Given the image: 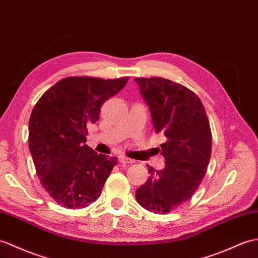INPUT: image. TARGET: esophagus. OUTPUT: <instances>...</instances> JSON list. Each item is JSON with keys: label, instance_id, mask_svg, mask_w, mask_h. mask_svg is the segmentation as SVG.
I'll use <instances>...</instances> for the list:
<instances>
[{"label": "esophagus", "instance_id": "34e87169", "mask_svg": "<svg viewBox=\"0 0 258 258\" xmlns=\"http://www.w3.org/2000/svg\"><path fill=\"white\" fill-rule=\"evenodd\" d=\"M118 160H119V163H127V164H133L134 163L133 159H131V158L126 157V156H124V155H119Z\"/></svg>", "mask_w": 258, "mask_h": 258}]
</instances>
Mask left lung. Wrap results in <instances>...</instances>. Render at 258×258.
<instances>
[{"instance_id": "obj_1", "label": "left lung", "mask_w": 258, "mask_h": 258, "mask_svg": "<svg viewBox=\"0 0 258 258\" xmlns=\"http://www.w3.org/2000/svg\"><path fill=\"white\" fill-rule=\"evenodd\" d=\"M134 80L151 111L154 132L166 137L159 149L165 168L148 166L151 176L135 197L147 210L167 213L188 201L205 178L211 157L210 123L201 100L188 88L159 77Z\"/></svg>"}]
</instances>
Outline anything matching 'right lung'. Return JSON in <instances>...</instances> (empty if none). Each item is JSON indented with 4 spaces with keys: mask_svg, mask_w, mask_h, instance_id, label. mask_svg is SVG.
<instances>
[{
    "mask_svg": "<svg viewBox=\"0 0 258 258\" xmlns=\"http://www.w3.org/2000/svg\"><path fill=\"white\" fill-rule=\"evenodd\" d=\"M127 77H68L41 95L28 126L29 152L44 189L64 208H86L98 199L116 157L95 153L88 127L102 104L124 88Z\"/></svg>",
    "mask_w": 258,
    "mask_h": 258,
    "instance_id": "right-lung-1",
    "label": "right lung"
}]
</instances>
